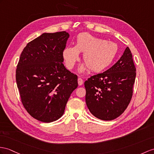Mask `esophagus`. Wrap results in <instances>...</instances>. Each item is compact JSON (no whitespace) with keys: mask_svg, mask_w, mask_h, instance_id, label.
I'll use <instances>...</instances> for the list:
<instances>
[{"mask_svg":"<svg viewBox=\"0 0 154 154\" xmlns=\"http://www.w3.org/2000/svg\"><path fill=\"white\" fill-rule=\"evenodd\" d=\"M78 85H82V84H83V83H84V81H83V80L82 79V78H78Z\"/></svg>","mask_w":154,"mask_h":154,"instance_id":"34e87169","label":"esophagus"}]
</instances>
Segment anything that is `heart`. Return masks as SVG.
Segmentation results:
<instances>
[{
  "mask_svg": "<svg viewBox=\"0 0 154 154\" xmlns=\"http://www.w3.org/2000/svg\"><path fill=\"white\" fill-rule=\"evenodd\" d=\"M117 51L115 43L83 32L78 35L74 46H66L63 50V56L67 68L72 69L79 61L80 52L84 53L85 64L80 67V72L89 69L92 72H99L110 66Z\"/></svg>",
  "mask_w": 154,
  "mask_h": 154,
  "instance_id": "obj_1",
  "label": "heart"
}]
</instances>
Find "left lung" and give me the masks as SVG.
Returning a JSON list of instances; mask_svg holds the SVG:
<instances>
[{"label": "left lung", "mask_w": 154, "mask_h": 154, "mask_svg": "<svg viewBox=\"0 0 154 154\" xmlns=\"http://www.w3.org/2000/svg\"><path fill=\"white\" fill-rule=\"evenodd\" d=\"M135 77L132 54L127 47L120 59L111 68L85 82V103L90 112L104 121L119 117L132 98Z\"/></svg>", "instance_id": "8db88e82"}]
</instances>
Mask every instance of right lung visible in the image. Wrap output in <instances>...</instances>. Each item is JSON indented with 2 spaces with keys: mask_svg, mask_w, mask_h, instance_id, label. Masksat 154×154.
Listing matches in <instances>:
<instances>
[{
  "mask_svg": "<svg viewBox=\"0 0 154 154\" xmlns=\"http://www.w3.org/2000/svg\"><path fill=\"white\" fill-rule=\"evenodd\" d=\"M69 37L65 31L43 33L21 52L16 78L21 103L37 120L50 123L64 114L78 76L63 65V51Z\"/></svg>",
  "mask_w": 154,
  "mask_h": 154,
  "instance_id": "add662e5",
  "label": "right lung"
}]
</instances>
